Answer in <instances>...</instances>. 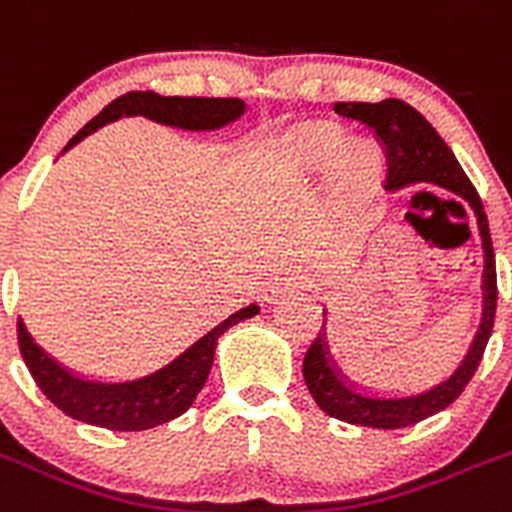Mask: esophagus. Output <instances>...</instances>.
Here are the masks:
<instances>
[{
  "instance_id": "esophagus-1",
  "label": "esophagus",
  "mask_w": 512,
  "mask_h": 512,
  "mask_svg": "<svg viewBox=\"0 0 512 512\" xmlns=\"http://www.w3.org/2000/svg\"><path fill=\"white\" fill-rule=\"evenodd\" d=\"M295 285H298V278H295V275H288V272H280V275H272L270 280H265V283H262L260 295H262V300H265V303H272V300L280 298V295H283L285 290L295 288Z\"/></svg>"
}]
</instances>
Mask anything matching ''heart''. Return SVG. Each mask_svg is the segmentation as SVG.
Segmentation results:
<instances>
[{
  "instance_id": "heart-1",
  "label": "heart",
  "mask_w": 512,
  "mask_h": 512,
  "mask_svg": "<svg viewBox=\"0 0 512 512\" xmlns=\"http://www.w3.org/2000/svg\"><path fill=\"white\" fill-rule=\"evenodd\" d=\"M278 156L293 174L308 176L328 169V209L341 222H353L376 189V159L366 143L348 141L333 123H303L285 133Z\"/></svg>"
}]
</instances>
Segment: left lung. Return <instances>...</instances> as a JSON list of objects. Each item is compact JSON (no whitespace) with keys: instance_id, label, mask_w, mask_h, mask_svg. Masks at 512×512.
I'll return each instance as SVG.
<instances>
[{"instance_id":"8db88e82","label":"left lung","mask_w":512,"mask_h":512,"mask_svg":"<svg viewBox=\"0 0 512 512\" xmlns=\"http://www.w3.org/2000/svg\"><path fill=\"white\" fill-rule=\"evenodd\" d=\"M333 111L343 118L364 123L374 131L376 141L386 154V189L396 191L412 184H434L452 191L470 204L477 219V232L482 240V318L465 356L450 376L439 379L427 389L409 394H389V391L366 389L343 374L328 343V308H323V333L310 343L303 361V379L315 404L333 419L358 424L371 429H401L412 427L422 419L434 417L447 409L465 391L482 361L490 333L495 323V303H498V280H495V252L487 227V214L482 209L475 186L462 171L452 148L429 126L427 118L404 100L386 98L381 103H336Z\"/></svg>"}]
</instances>
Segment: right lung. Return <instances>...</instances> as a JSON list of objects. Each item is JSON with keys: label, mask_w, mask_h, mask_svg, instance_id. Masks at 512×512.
Instances as JSON below:
<instances>
[{"label": "right lung", "mask_w": 512, "mask_h": 512, "mask_svg": "<svg viewBox=\"0 0 512 512\" xmlns=\"http://www.w3.org/2000/svg\"><path fill=\"white\" fill-rule=\"evenodd\" d=\"M247 105L240 98H179V95H161L154 90H131L121 98L111 100L103 111L85 123L70 143L83 141L93 131L113 123L123 116H143L161 126L181 128V131H217L245 116ZM260 305L250 303L234 310L229 318L204 333L189 348L174 356L161 369L148 371L146 376L123 381L93 379V376L75 374L50 356L27 331L25 321L19 318L17 336L19 351L25 358L32 379L42 394L60 409L62 414L93 424V427L116 429V432H141L181 417L194 404L199 391L207 384V376L214 364V351L224 333L237 323L255 318Z\"/></svg>", "instance_id": "right-lung-1"}]
</instances>
